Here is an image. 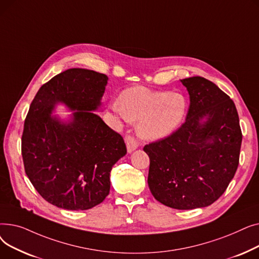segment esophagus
Listing matches in <instances>:
<instances>
[{"label": "esophagus", "mask_w": 259, "mask_h": 259, "mask_svg": "<svg viewBox=\"0 0 259 259\" xmlns=\"http://www.w3.org/2000/svg\"><path fill=\"white\" fill-rule=\"evenodd\" d=\"M126 145H127V151H128V153L133 152L135 149H138V146H139L137 141H135L131 137H127L126 138Z\"/></svg>", "instance_id": "esophagus-1"}]
</instances>
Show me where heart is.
<instances>
[{"mask_svg":"<svg viewBox=\"0 0 259 259\" xmlns=\"http://www.w3.org/2000/svg\"><path fill=\"white\" fill-rule=\"evenodd\" d=\"M187 101L181 93L132 87L111 105L120 118L139 121L138 132L146 141L155 142L172 134L184 120Z\"/></svg>","mask_w":259,"mask_h":259,"instance_id":"heart-1","label":"heart"}]
</instances>
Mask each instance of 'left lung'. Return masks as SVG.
Masks as SVG:
<instances>
[{
  "instance_id": "left-lung-1",
  "label": "left lung",
  "mask_w": 259,
  "mask_h": 259,
  "mask_svg": "<svg viewBox=\"0 0 259 259\" xmlns=\"http://www.w3.org/2000/svg\"><path fill=\"white\" fill-rule=\"evenodd\" d=\"M190 105L170 137L144 147L150 158L148 185L167 207L191 210L219 199L238 167L241 130L234 102L201 76L181 79Z\"/></svg>"
}]
</instances>
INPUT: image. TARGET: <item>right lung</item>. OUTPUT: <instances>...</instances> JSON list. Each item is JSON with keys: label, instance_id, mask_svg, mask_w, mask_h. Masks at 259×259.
Here are the masks:
<instances>
[{"label": "right lung", "instance_id": "1", "mask_svg": "<svg viewBox=\"0 0 259 259\" xmlns=\"http://www.w3.org/2000/svg\"><path fill=\"white\" fill-rule=\"evenodd\" d=\"M108 76L71 68L39 88L22 135L25 172L45 200L66 210H88L110 191V172L127 149L118 133L93 111L102 107ZM65 104L73 111L51 116Z\"/></svg>", "mask_w": 259, "mask_h": 259}]
</instances>
